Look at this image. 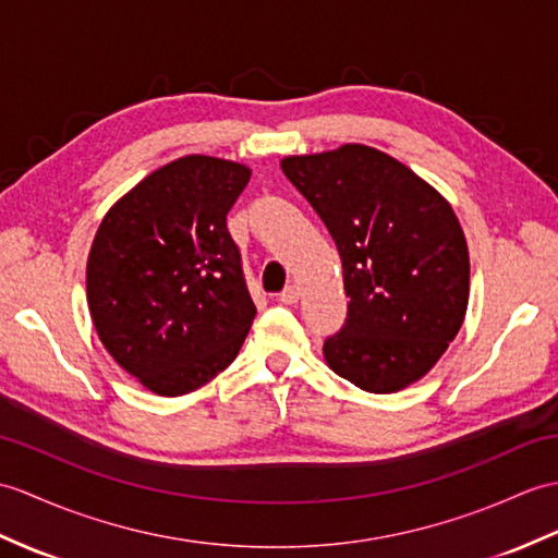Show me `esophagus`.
I'll list each match as a JSON object with an SVG mask.
<instances>
[{
  "label": "esophagus",
  "instance_id": "obj_1",
  "mask_svg": "<svg viewBox=\"0 0 558 558\" xmlns=\"http://www.w3.org/2000/svg\"><path fill=\"white\" fill-rule=\"evenodd\" d=\"M296 300H300V288H296V284H288V288H284V290L278 294V302H280V304L292 306V304H296Z\"/></svg>",
  "mask_w": 558,
  "mask_h": 558
}]
</instances>
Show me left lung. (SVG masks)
<instances>
[{
	"label": "left lung",
	"instance_id": "obj_1",
	"mask_svg": "<svg viewBox=\"0 0 558 558\" xmlns=\"http://www.w3.org/2000/svg\"><path fill=\"white\" fill-rule=\"evenodd\" d=\"M282 173L326 223L349 296L323 342L328 366L375 395L401 390L445 354L469 306V247L442 194L387 154L344 145L288 157Z\"/></svg>",
	"mask_w": 558,
	"mask_h": 558
}]
</instances>
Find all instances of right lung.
I'll use <instances>...</instances> for the list:
<instances>
[{"mask_svg": "<svg viewBox=\"0 0 558 558\" xmlns=\"http://www.w3.org/2000/svg\"><path fill=\"white\" fill-rule=\"evenodd\" d=\"M250 168L183 157L104 216L87 258V304L101 344L147 390L178 397L232 364L256 304L226 216Z\"/></svg>", "mask_w": 558, "mask_h": 558, "instance_id": "add662e5", "label": "right lung"}]
</instances>
